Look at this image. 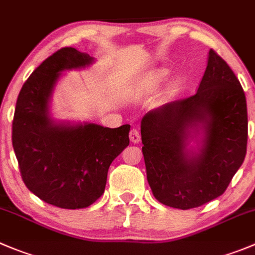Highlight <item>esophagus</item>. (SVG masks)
<instances>
[{"label":"esophagus","mask_w":255,"mask_h":255,"mask_svg":"<svg viewBox=\"0 0 255 255\" xmlns=\"http://www.w3.org/2000/svg\"><path fill=\"white\" fill-rule=\"evenodd\" d=\"M129 139L130 142L133 143H138L140 140V134H139V130L135 129V128H132L129 132Z\"/></svg>","instance_id":"34e87169"}]
</instances>
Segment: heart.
<instances>
[{"label": "heart", "instance_id": "heart-1", "mask_svg": "<svg viewBox=\"0 0 255 255\" xmlns=\"http://www.w3.org/2000/svg\"><path fill=\"white\" fill-rule=\"evenodd\" d=\"M160 76L162 75H160L159 72H152L149 73V75L145 76V77L142 80V82H140V87H142V90L144 91L153 90V88L158 85V82H159Z\"/></svg>", "mask_w": 255, "mask_h": 255}]
</instances>
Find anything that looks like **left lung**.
I'll use <instances>...</instances> for the list:
<instances>
[{"label": "left lung", "mask_w": 255, "mask_h": 255, "mask_svg": "<svg viewBox=\"0 0 255 255\" xmlns=\"http://www.w3.org/2000/svg\"><path fill=\"white\" fill-rule=\"evenodd\" d=\"M204 123L196 157L185 152L187 128ZM147 180L158 202L178 209L201 207L226 192L243 163L248 140L244 91L214 49L196 95L148 112L140 123Z\"/></svg>", "instance_id": "left-lung-1"}]
</instances>
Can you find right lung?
I'll return each mask as SVG.
<instances>
[{
	"label": "right lung",
	"mask_w": 255,
	"mask_h": 255,
	"mask_svg": "<svg viewBox=\"0 0 255 255\" xmlns=\"http://www.w3.org/2000/svg\"><path fill=\"white\" fill-rule=\"evenodd\" d=\"M92 63L63 47L44 59L23 83L12 121V144L26 187L58 208L90 207L103 194L111 163L129 144V125H54L48 100L59 72Z\"/></svg>",
	"instance_id": "obj_1"
}]
</instances>
